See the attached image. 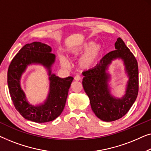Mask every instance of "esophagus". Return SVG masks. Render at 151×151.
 <instances>
[{"label": "esophagus", "instance_id": "esophagus-1", "mask_svg": "<svg viewBox=\"0 0 151 151\" xmlns=\"http://www.w3.org/2000/svg\"><path fill=\"white\" fill-rule=\"evenodd\" d=\"M81 76L79 75H76L75 76V81H80L81 80Z\"/></svg>", "mask_w": 151, "mask_h": 151}]
</instances>
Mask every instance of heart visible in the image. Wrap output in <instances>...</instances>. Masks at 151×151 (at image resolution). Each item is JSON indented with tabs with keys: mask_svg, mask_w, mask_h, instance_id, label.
<instances>
[{
	"mask_svg": "<svg viewBox=\"0 0 151 151\" xmlns=\"http://www.w3.org/2000/svg\"><path fill=\"white\" fill-rule=\"evenodd\" d=\"M70 52L75 57L83 54L78 61V65L82 69L90 70L94 68L99 63L103 54V48L99 44H95L92 41H88L70 48ZM60 59L63 66L69 65V61L65 57L61 56Z\"/></svg>",
	"mask_w": 151,
	"mask_h": 151,
	"instance_id": "obj_1",
	"label": "heart"
}]
</instances>
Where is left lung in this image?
Here are the masks:
<instances>
[{
	"label": "left lung",
	"mask_w": 151,
	"mask_h": 151,
	"mask_svg": "<svg viewBox=\"0 0 151 151\" xmlns=\"http://www.w3.org/2000/svg\"><path fill=\"white\" fill-rule=\"evenodd\" d=\"M115 50L105 55L94 68L83 73V87L90 101L92 111L98 118L111 122L124 116L134 103L138 94V65L136 59L120 37L115 43ZM122 59L129 79L125 94L122 97L112 96L107 70L112 61Z\"/></svg>",
	"instance_id": "obj_1"
}]
</instances>
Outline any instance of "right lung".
Listing matches in <instances>:
<instances>
[{"mask_svg": "<svg viewBox=\"0 0 151 151\" xmlns=\"http://www.w3.org/2000/svg\"><path fill=\"white\" fill-rule=\"evenodd\" d=\"M52 48L40 42L27 44L21 48L10 63L7 73V84L10 96L17 111L23 118L37 123L54 120L64 109L70 87L73 77L61 78L52 73L55 61ZM40 64L48 71L50 86L47 98L43 104L33 106L27 101L21 88L20 79L29 65Z\"/></svg>", "mask_w": 151, "mask_h": 151, "instance_id": "obj_1", "label": "right lung"}]
</instances>
